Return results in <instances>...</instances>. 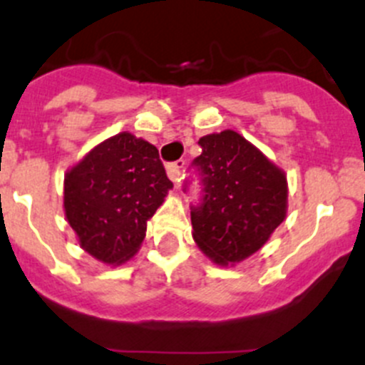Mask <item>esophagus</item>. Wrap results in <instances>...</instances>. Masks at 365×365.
I'll return each instance as SVG.
<instances>
[{
    "instance_id": "obj_1",
    "label": "esophagus",
    "mask_w": 365,
    "mask_h": 365,
    "mask_svg": "<svg viewBox=\"0 0 365 365\" xmlns=\"http://www.w3.org/2000/svg\"><path fill=\"white\" fill-rule=\"evenodd\" d=\"M182 168H184V161H182V160L175 161V163H170V165H168V167H167L168 178H170L172 181H174L175 184L181 182V179H182Z\"/></svg>"
}]
</instances>
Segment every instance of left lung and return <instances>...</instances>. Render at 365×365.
Listing matches in <instances>:
<instances>
[{"mask_svg": "<svg viewBox=\"0 0 365 365\" xmlns=\"http://www.w3.org/2000/svg\"><path fill=\"white\" fill-rule=\"evenodd\" d=\"M205 195L191 211L195 243L216 266L261 250L287 215L286 172L232 129L198 140Z\"/></svg>", "mask_w": 365, "mask_h": 365, "instance_id": "obj_1", "label": "left lung"}]
</instances>
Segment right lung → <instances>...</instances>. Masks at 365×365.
I'll use <instances>...</instances> for the list:
<instances>
[{
    "mask_svg": "<svg viewBox=\"0 0 365 365\" xmlns=\"http://www.w3.org/2000/svg\"><path fill=\"white\" fill-rule=\"evenodd\" d=\"M174 187L158 149L122 131L90 149L63 179V211L86 254L108 266L136 255L147 222Z\"/></svg>",
    "mask_w": 365,
    "mask_h": 365,
    "instance_id": "add662e5",
    "label": "right lung"
}]
</instances>
